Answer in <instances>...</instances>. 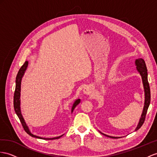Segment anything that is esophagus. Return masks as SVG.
I'll return each mask as SVG.
<instances>
[{
  "label": "esophagus",
  "mask_w": 157,
  "mask_h": 157,
  "mask_svg": "<svg viewBox=\"0 0 157 157\" xmlns=\"http://www.w3.org/2000/svg\"><path fill=\"white\" fill-rule=\"evenodd\" d=\"M83 91H84V94H86L87 95L90 94L91 93V90L90 89H89V88H86V89L83 90Z\"/></svg>",
  "instance_id": "34e87169"
}]
</instances>
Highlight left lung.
I'll return each mask as SVG.
<instances>
[{
    "mask_svg": "<svg viewBox=\"0 0 157 157\" xmlns=\"http://www.w3.org/2000/svg\"><path fill=\"white\" fill-rule=\"evenodd\" d=\"M135 65L136 66V70L139 72V74L141 75L142 80H143V87L144 90V105L143 107V113L141 115V117L140 118L139 122L138 123V125L135 128V131L138 130L139 128H140L143 125V124L144 122V120H145V117L147 115V112L148 110V106L150 105L151 102V91H150V86L149 84H148V78H147V69L145 62H144V59L142 58H139L135 60ZM101 134L105 135L106 136H108L109 138L112 139H117L119 137L117 136H111L102 133Z\"/></svg>",
    "mask_w": 157,
    "mask_h": 157,
    "instance_id": "left-lung-1",
    "label": "left lung"
}]
</instances>
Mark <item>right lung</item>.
Segmentation results:
<instances>
[{
	"label": "right lung",
	"instance_id": "1",
	"mask_svg": "<svg viewBox=\"0 0 157 157\" xmlns=\"http://www.w3.org/2000/svg\"><path fill=\"white\" fill-rule=\"evenodd\" d=\"M28 64H29V62L26 61L25 63L23 64L22 66L21 67V69L19 70L18 74L17 75V78H16V87H15V91H14V111L17 113V116L18 117L20 121L22 123V125L24 128V129L27 132L28 134L30 135L33 137L35 138H38V139H44V140H53V139H58L59 138L61 137V136H56V137L54 138H43V137H40V136L34 135L33 134L31 133V132L30 131L29 127L27 126L26 123H25V121L24 119L22 113H21V100H20V97H21V81H22V78L23 77L24 74L25 73V71L27 69L28 67ZM80 103V99H78L77 100H75V102L73 104V106L71 107V112H73L74 110L75 107L77 106L78 104Z\"/></svg>",
	"mask_w": 157,
	"mask_h": 157
}]
</instances>
